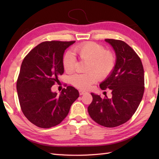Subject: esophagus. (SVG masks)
Segmentation results:
<instances>
[{
  "instance_id": "obj_1",
  "label": "esophagus",
  "mask_w": 159,
  "mask_h": 159,
  "mask_svg": "<svg viewBox=\"0 0 159 159\" xmlns=\"http://www.w3.org/2000/svg\"><path fill=\"white\" fill-rule=\"evenodd\" d=\"M85 93H87L85 91H83V90H79V94L80 95H83V94H85Z\"/></svg>"
}]
</instances>
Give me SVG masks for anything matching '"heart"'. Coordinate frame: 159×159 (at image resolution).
I'll return each instance as SVG.
<instances>
[{
    "instance_id": "1",
    "label": "heart",
    "mask_w": 159,
    "mask_h": 159,
    "mask_svg": "<svg viewBox=\"0 0 159 159\" xmlns=\"http://www.w3.org/2000/svg\"><path fill=\"white\" fill-rule=\"evenodd\" d=\"M74 51L80 60L87 61L84 74H74L71 77L72 85L80 89H88L99 79H105L112 73L116 63L113 52L106 50L102 45L93 42H87L76 46ZM76 59L71 52H67L63 59V68L67 73L74 72Z\"/></svg>"
}]
</instances>
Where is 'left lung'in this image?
Here are the masks:
<instances>
[{
    "label": "left lung",
    "instance_id": "1",
    "mask_svg": "<svg viewBox=\"0 0 159 159\" xmlns=\"http://www.w3.org/2000/svg\"><path fill=\"white\" fill-rule=\"evenodd\" d=\"M105 41L116 52V63L100 87L111 89L112 97L101 98L92 93L88 113L96 123L113 128L126 123L137 111L144 93V70L139 57L126 43L113 39Z\"/></svg>",
    "mask_w": 159,
    "mask_h": 159
}]
</instances>
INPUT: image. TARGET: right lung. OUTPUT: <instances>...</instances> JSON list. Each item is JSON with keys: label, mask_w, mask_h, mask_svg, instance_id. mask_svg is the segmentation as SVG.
<instances>
[{"label": "right lung", "mask_w": 159, "mask_h": 159, "mask_svg": "<svg viewBox=\"0 0 159 159\" xmlns=\"http://www.w3.org/2000/svg\"><path fill=\"white\" fill-rule=\"evenodd\" d=\"M75 41L43 42L35 46L22 63L16 88L19 102L25 117L35 126L49 128L59 124L79 96L72 86L59 95L51 87L58 83L64 72L63 53Z\"/></svg>", "instance_id": "add662e5"}]
</instances>
